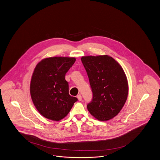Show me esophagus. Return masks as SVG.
Masks as SVG:
<instances>
[{
  "instance_id": "esophagus-1",
  "label": "esophagus",
  "mask_w": 160,
  "mask_h": 160,
  "mask_svg": "<svg viewBox=\"0 0 160 160\" xmlns=\"http://www.w3.org/2000/svg\"><path fill=\"white\" fill-rule=\"evenodd\" d=\"M77 98H78V101H81L82 100V96L81 95H77Z\"/></svg>"
}]
</instances>
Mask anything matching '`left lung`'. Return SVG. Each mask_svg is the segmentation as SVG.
I'll list each match as a JSON object with an SVG mask.
<instances>
[{
  "instance_id": "left-lung-1",
  "label": "left lung",
  "mask_w": 160,
  "mask_h": 160,
  "mask_svg": "<svg viewBox=\"0 0 160 160\" xmlns=\"http://www.w3.org/2000/svg\"><path fill=\"white\" fill-rule=\"evenodd\" d=\"M87 72L93 98L87 105L90 114L102 122L117 115L128 92V79L122 66L108 55L81 58Z\"/></svg>"
}]
</instances>
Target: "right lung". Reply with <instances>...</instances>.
<instances>
[{
  "mask_svg": "<svg viewBox=\"0 0 160 160\" xmlns=\"http://www.w3.org/2000/svg\"><path fill=\"white\" fill-rule=\"evenodd\" d=\"M73 57L46 58L32 73L30 95L39 113L53 121H59L69 113L77 98L69 95L65 74L76 61Z\"/></svg>",
  "mask_w": 160,
  "mask_h": 160,
  "instance_id": "obj_1",
  "label": "right lung"
}]
</instances>
